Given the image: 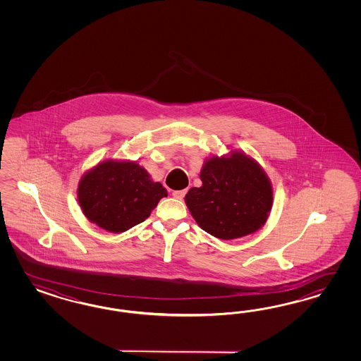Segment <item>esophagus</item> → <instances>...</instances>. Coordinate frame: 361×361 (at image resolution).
Returning <instances> with one entry per match:
<instances>
[{
  "label": "esophagus",
  "instance_id": "1",
  "mask_svg": "<svg viewBox=\"0 0 361 361\" xmlns=\"http://www.w3.org/2000/svg\"><path fill=\"white\" fill-rule=\"evenodd\" d=\"M186 195V189H184V190H175L173 193H172V196L175 197V198H177V200H183L184 197H185Z\"/></svg>",
  "mask_w": 361,
  "mask_h": 361
}]
</instances>
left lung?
<instances>
[{"instance_id": "1", "label": "left lung", "mask_w": 361, "mask_h": 361, "mask_svg": "<svg viewBox=\"0 0 361 361\" xmlns=\"http://www.w3.org/2000/svg\"><path fill=\"white\" fill-rule=\"evenodd\" d=\"M185 202L198 226L219 240H234L261 229L273 205V188L259 164L245 153L210 157Z\"/></svg>"}]
</instances>
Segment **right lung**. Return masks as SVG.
Wrapping results in <instances>:
<instances>
[{
  "label": "right lung",
  "mask_w": 361,
  "mask_h": 361,
  "mask_svg": "<svg viewBox=\"0 0 361 361\" xmlns=\"http://www.w3.org/2000/svg\"><path fill=\"white\" fill-rule=\"evenodd\" d=\"M166 189L136 163L107 160L88 171L78 186L83 214L99 228L121 233L148 219Z\"/></svg>",
  "instance_id": "1"
}]
</instances>
